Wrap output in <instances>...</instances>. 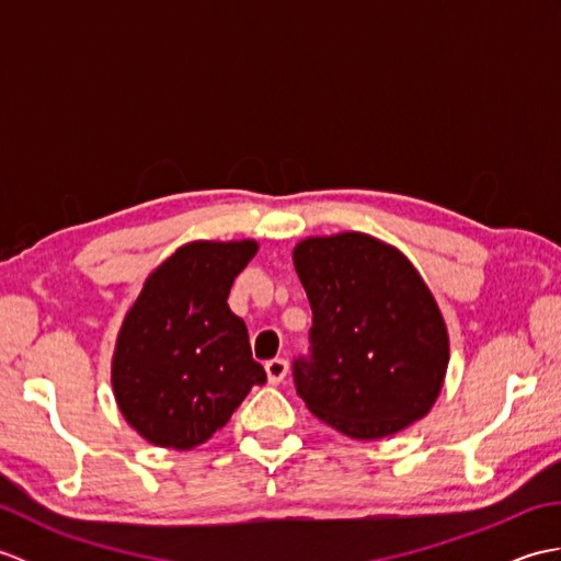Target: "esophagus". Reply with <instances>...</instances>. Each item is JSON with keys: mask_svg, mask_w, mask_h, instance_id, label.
Masks as SVG:
<instances>
[{"mask_svg": "<svg viewBox=\"0 0 561 561\" xmlns=\"http://www.w3.org/2000/svg\"><path fill=\"white\" fill-rule=\"evenodd\" d=\"M265 371H267V380L272 386H279L284 378H287V371H289V364L287 359H270L265 364Z\"/></svg>", "mask_w": 561, "mask_h": 561, "instance_id": "1", "label": "esophagus"}]
</instances>
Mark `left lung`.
<instances>
[{
    "mask_svg": "<svg viewBox=\"0 0 561 561\" xmlns=\"http://www.w3.org/2000/svg\"><path fill=\"white\" fill-rule=\"evenodd\" d=\"M296 274L313 311L294 386L318 420L374 440L432 410L448 368V332L432 291L400 250L366 233L306 238Z\"/></svg>",
    "mask_w": 561,
    "mask_h": 561,
    "instance_id": "1",
    "label": "left lung"
}]
</instances>
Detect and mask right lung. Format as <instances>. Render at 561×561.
I'll return each mask as SVG.
<instances>
[{"label":"right lung","instance_id":"right-lung-1","mask_svg":"<svg viewBox=\"0 0 561 561\" xmlns=\"http://www.w3.org/2000/svg\"><path fill=\"white\" fill-rule=\"evenodd\" d=\"M255 241L178 248L149 274L113 356V390L137 434L161 448H195L267 380L229 291Z\"/></svg>","mask_w":561,"mask_h":561}]
</instances>
